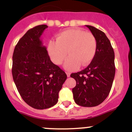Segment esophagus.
Listing matches in <instances>:
<instances>
[{"instance_id":"34e87169","label":"esophagus","mask_w":132,"mask_h":132,"mask_svg":"<svg viewBox=\"0 0 132 132\" xmlns=\"http://www.w3.org/2000/svg\"><path fill=\"white\" fill-rule=\"evenodd\" d=\"M66 75H67V77H70V72H66Z\"/></svg>"}]
</instances>
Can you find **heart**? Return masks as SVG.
I'll return each mask as SVG.
<instances>
[{
  "label": "heart",
  "instance_id": "heart-1",
  "mask_svg": "<svg viewBox=\"0 0 132 132\" xmlns=\"http://www.w3.org/2000/svg\"><path fill=\"white\" fill-rule=\"evenodd\" d=\"M96 40L90 32L80 29H68L59 33L57 40H51L48 44V53L55 64H61L67 56L64 64L66 70H75L91 62L96 54Z\"/></svg>",
  "mask_w": 132,
  "mask_h": 132
}]
</instances>
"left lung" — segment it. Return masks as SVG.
<instances>
[{"instance_id": "8db88e82", "label": "left lung", "mask_w": 132, "mask_h": 132, "mask_svg": "<svg viewBox=\"0 0 132 132\" xmlns=\"http://www.w3.org/2000/svg\"><path fill=\"white\" fill-rule=\"evenodd\" d=\"M86 26L96 40V54L87 68L70 76L77 82L72 89L75 103L92 107L101 104L109 94L115 76V56L105 34L94 27Z\"/></svg>"}]
</instances>
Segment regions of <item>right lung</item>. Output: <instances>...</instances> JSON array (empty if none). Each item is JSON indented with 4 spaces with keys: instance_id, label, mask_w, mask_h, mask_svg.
Instances as JSON below:
<instances>
[{
    "instance_id": "right-lung-1",
    "label": "right lung",
    "mask_w": 132,
    "mask_h": 132,
    "mask_svg": "<svg viewBox=\"0 0 132 132\" xmlns=\"http://www.w3.org/2000/svg\"><path fill=\"white\" fill-rule=\"evenodd\" d=\"M46 25L29 29L18 41L13 55L12 75L24 102L36 109H48L58 102L67 75L54 64L40 37Z\"/></svg>"
}]
</instances>
